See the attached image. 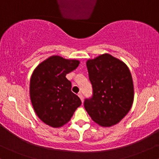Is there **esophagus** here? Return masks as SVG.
<instances>
[{
  "label": "esophagus",
  "mask_w": 159,
  "mask_h": 159,
  "mask_svg": "<svg viewBox=\"0 0 159 159\" xmlns=\"http://www.w3.org/2000/svg\"><path fill=\"white\" fill-rule=\"evenodd\" d=\"M78 96L80 97V98L81 99L82 102H83V95H82V93H79V95H78Z\"/></svg>",
  "instance_id": "34e87169"
}]
</instances>
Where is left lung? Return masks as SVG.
<instances>
[{"mask_svg":"<svg viewBox=\"0 0 159 159\" xmlns=\"http://www.w3.org/2000/svg\"><path fill=\"white\" fill-rule=\"evenodd\" d=\"M93 96L84 107L91 118L102 127H111L127 115L134 97V83L127 66L109 54L86 62Z\"/></svg>","mask_w":159,"mask_h":159,"instance_id":"8db88e82","label":"left lung"}]
</instances>
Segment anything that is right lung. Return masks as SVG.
Here are the masks:
<instances>
[{"mask_svg":"<svg viewBox=\"0 0 159 159\" xmlns=\"http://www.w3.org/2000/svg\"><path fill=\"white\" fill-rule=\"evenodd\" d=\"M80 64L77 60L52 56L41 63L30 80V99L41 120L52 127L66 124L82 104L71 92V83L66 75Z\"/></svg>","mask_w":159,"mask_h":159,"instance_id":"1","label":"right lung"}]
</instances>
